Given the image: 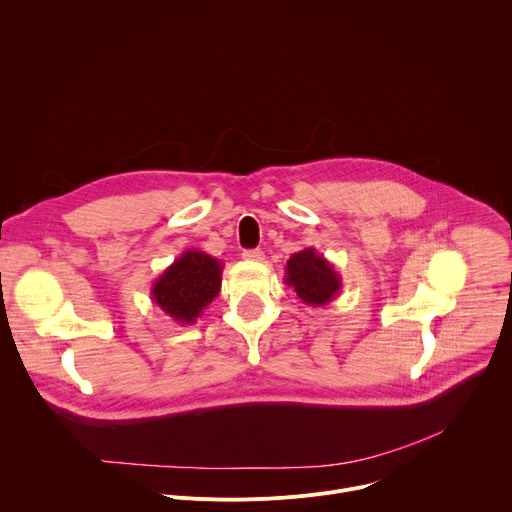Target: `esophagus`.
Returning <instances> with one entry per match:
<instances>
[{"mask_svg":"<svg viewBox=\"0 0 512 512\" xmlns=\"http://www.w3.org/2000/svg\"><path fill=\"white\" fill-rule=\"evenodd\" d=\"M242 256H244L246 260H250V262H262V260H264V252H262L260 248H256V250H244Z\"/></svg>","mask_w":512,"mask_h":512,"instance_id":"34e87169","label":"esophagus"}]
</instances>
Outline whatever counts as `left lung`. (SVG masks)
Here are the masks:
<instances>
[{
	"label": "left lung",
	"mask_w": 512,
	"mask_h": 512,
	"mask_svg": "<svg viewBox=\"0 0 512 512\" xmlns=\"http://www.w3.org/2000/svg\"><path fill=\"white\" fill-rule=\"evenodd\" d=\"M284 282L304 304L312 308L326 306L342 288L340 274L314 248H304L290 256L286 262Z\"/></svg>",
	"instance_id": "1"
}]
</instances>
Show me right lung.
Listing matches in <instances>:
<instances>
[{
  "instance_id": "obj_1",
  "label": "right lung",
  "mask_w": 512,
  "mask_h": 512,
  "mask_svg": "<svg viewBox=\"0 0 512 512\" xmlns=\"http://www.w3.org/2000/svg\"><path fill=\"white\" fill-rule=\"evenodd\" d=\"M224 264L202 250H186L152 284V302L174 322L194 324L220 294Z\"/></svg>"
}]
</instances>
